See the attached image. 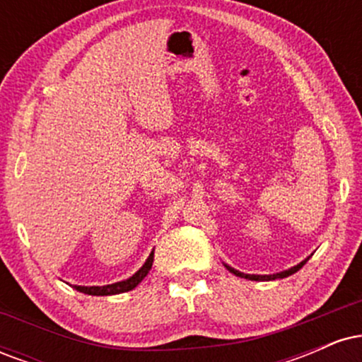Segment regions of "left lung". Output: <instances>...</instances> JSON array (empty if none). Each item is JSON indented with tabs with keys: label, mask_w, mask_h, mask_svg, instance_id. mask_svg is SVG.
I'll use <instances>...</instances> for the list:
<instances>
[{
	"label": "left lung",
	"mask_w": 362,
	"mask_h": 362,
	"mask_svg": "<svg viewBox=\"0 0 362 362\" xmlns=\"http://www.w3.org/2000/svg\"><path fill=\"white\" fill-rule=\"evenodd\" d=\"M308 259H310V257H308ZM308 259H306V260H308ZM306 260H303L301 264H298V265H294V267H291L289 271H284V272H279V274H272V276H253V274H243V272H240V271H235V269L230 267V265H226V267H228V271L233 272L235 276L245 277V279H250V281H272V279H282V277H288V276H291V274L298 272L303 267V265L306 264Z\"/></svg>",
	"instance_id": "8db88e82"
}]
</instances>
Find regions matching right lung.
I'll return each mask as SVG.
<instances>
[{"label": "right lung", "instance_id": "add662e5", "mask_svg": "<svg viewBox=\"0 0 362 362\" xmlns=\"http://www.w3.org/2000/svg\"><path fill=\"white\" fill-rule=\"evenodd\" d=\"M151 265H153V253L148 257V260L144 262L143 267H141L139 271L134 274V276L129 277V279H126V281L115 282V284H109V286H91V288H86V286H74V289L80 291V293L91 294V296H110V294L126 293V291L134 289L136 286H138L139 282L148 276Z\"/></svg>", "mask_w": 362, "mask_h": 362}]
</instances>
